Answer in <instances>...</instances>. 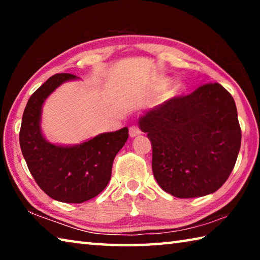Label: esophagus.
Returning <instances> with one entry per match:
<instances>
[{
	"label": "esophagus",
	"mask_w": 260,
	"mask_h": 260,
	"mask_svg": "<svg viewBox=\"0 0 260 260\" xmlns=\"http://www.w3.org/2000/svg\"><path fill=\"white\" fill-rule=\"evenodd\" d=\"M141 134V129L138 126H131L129 127V136L131 138H135V136H139Z\"/></svg>",
	"instance_id": "esophagus-1"
}]
</instances>
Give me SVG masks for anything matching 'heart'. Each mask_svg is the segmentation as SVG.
<instances>
[{
  "label": "heart",
  "mask_w": 260,
  "mask_h": 260,
  "mask_svg": "<svg viewBox=\"0 0 260 260\" xmlns=\"http://www.w3.org/2000/svg\"><path fill=\"white\" fill-rule=\"evenodd\" d=\"M181 90H182V86L179 85V83H175V85H173L172 87H171L170 94L173 95V96H174V95H178Z\"/></svg>",
  "instance_id": "b5f03b06"
}]
</instances>
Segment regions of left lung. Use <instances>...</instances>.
I'll list each match as a JSON object with an SVG mask.
<instances>
[{
  "label": "left lung",
  "mask_w": 260,
  "mask_h": 260,
  "mask_svg": "<svg viewBox=\"0 0 260 260\" xmlns=\"http://www.w3.org/2000/svg\"><path fill=\"white\" fill-rule=\"evenodd\" d=\"M139 126L151 142L153 177L171 195H209L234 169L241 128L234 99L220 83L167 100L144 112Z\"/></svg>",
  "instance_id": "1"
}]
</instances>
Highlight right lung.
Returning <instances> with one entry per match:
<instances>
[{
  "label": "right lung",
  "mask_w": 260,
  "mask_h": 260,
  "mask_svg": "<svg viewBox=\"0 0 260 260\" xmlns=\"http://www.w3.org/2000/svg\"><path fill=\"white\" fill-rule=\"evenodd\" d=\"M76 79L70 73L55 74L34 91L24 110L19 143L38 186L52 200L79 204L107 187L114 157L128 139V128L99 134L74 146L48 142L41 131L43 103L61 83Z\"/></svg>",
  "instance_id": "obj_1"
}]
</instances>
